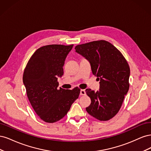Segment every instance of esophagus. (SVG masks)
<instances>
[{
	"mask_svg": "<svg viewBox=\"0 0 151 151\" xmlns=\"http://www.w3.org/2000/svg\"><path fill=\"white\" fill-rule=\"evenodd\" d=\"M86 91H85V90H84V89H81V91H80V95H81V96H83V95H86Z\"/></svg>",
	"mask_w": 151,
	"mask_h": 151,
	"instance_id": "34e87169",
	"label": "esophagus"
}]
</instances>
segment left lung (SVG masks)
Instances as JSON below:
<instances>
[{
  "instance_id": "8db88e82",
  "label": "left lung",
  "mask_w": 151,
  "mask_h": 151,
  "mask_svg": "<svg viewBox=\"0 0 151 151\" xmlns=\"http://www.w3.org/2000/svg\"><path fill=\"white\" fill-rule=\"evenodd\" d=\"M75 49L89 61L93 74L100 80L99 91L86 89L91 100L86 111L100 121L110 120L119 111L129 91V65L119 50L106 41L79 45Z\"/></svg>"
}]
</instances>
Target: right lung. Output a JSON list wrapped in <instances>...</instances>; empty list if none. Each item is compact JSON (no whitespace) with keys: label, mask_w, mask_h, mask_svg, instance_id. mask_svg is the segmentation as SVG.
I'll list each match as a JSON object with an SVG mask.
<instances>
[{"label":"right lung","mask_w":151,"mask_h":151,"mask_svg":"<svg viewBox=\"0 0 151 151\" xmlns=\"http://www.w3.org/2000/svg\"><path fill=\"white\" fill-rule=\"evenodd\" d=\"M74 45H50L38 48L30 58L23 81L29 101L45 122L54 123L64 117L79 98L80 89L58 88V77L63 75L65 58Z\"/></svg>","instance_id":"1"}]
</instances>
